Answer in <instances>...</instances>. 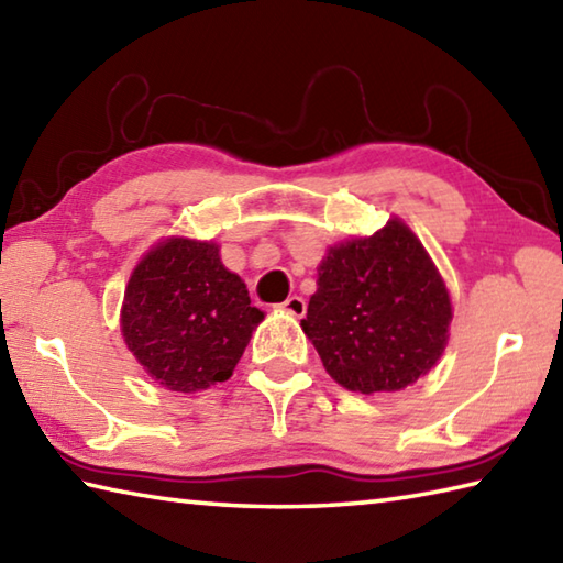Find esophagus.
I'll use <instances>...</instances> for the list:
<instances>
[{
	"label": "esophagus",
	"instance_id": "obj_1",
	"mask_svg": "<svg viewBox=\"0 0 563 563\" xmlns=\"http://www.w3.org/2000/svg\"><path fill=\"white\" fill-rule=\"evenodd\" d=\"M280 310H283V312H288V314H292V317H305V312H307V302L302 300L300 295H292V297H288V300H285V302L280 305Z\"/></svg>",
	"mask_w": 563,
	"mask_h": 563
}]
</instances>
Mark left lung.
I'll list each match as a JSON object with an SVG mask.
<instances>
[{
    "label": "left lung",
    "instance_id": "1",
    "mask_svg": "<svg viewBox=\"0 0 563 563\" xmlns=\"http://www.w3.org/2000/svg\"><path fill=\"white\" fill-rule=\"evenodd\" d=\"M302 332L346 390L395 393L444 354L451 300L410 227L390 219L373 236L327 251Z\"/></svg>",
    "mask_w": 563,
    "mask_h": 563
}]
</instances>
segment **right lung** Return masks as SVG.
<instances>
[{
	"label": "right lung",
	"mask_w": 563,
	"mask_h": 563,
	"mask_svg": "<svg viewBox=\"0 0 563 563\" xmlns=\"http://www.w3.org/2000/svg\"><path fill=\"white\" fill-rule=\"evenodd\" d=\"M261 319L217 244L173 236L131 273L121 334L165 390L195 393L229 380Z\"/></svg>",
	"instance_id": "add662e5"
}]
</instances>
